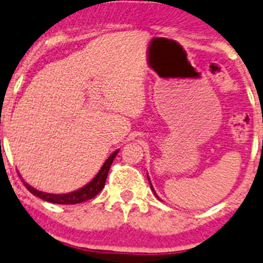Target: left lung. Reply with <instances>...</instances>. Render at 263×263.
<instances>
[{"instance_id":"1","label":"left lung","mask_w":263,"mask_h":263,"mask_svg":"<svg viewBox=\"0 0 263 263\" xmlns=\"http://www.w3.org/2000/svg\"><path fill=\"white\" fill-rule=\"evenodd\" d=\"M147 180H149V183H150V187H151V190H153V192L155 193V196H156V192H155V190H154L153 184H151V182H150V178H149V176H147ZM156 197H157V196H156ZM157 198H159V197H157Z\"/></svg>"}]
</instances>
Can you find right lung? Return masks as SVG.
<instances>
[{
    "instance_id": "right-lung-1",
    "label": "right lung",
    "mask_w": 263,
    "mask_h": 263,
    "mask_svg": "<svg viewBox=\"0 0 263 263\" xmlns=\"http://www.w3.org/2000/svg\"><path fill=\"white\" fill-rule=\"evenodd\" d=\"M118 153L119 150H116L112 155L108 157L106 162L103 163V166H102L100 171H98V174L93 177V180L88 182L86 186L80 188V190L73 191V192L65 193V194L45 193V192H42V191L35 190V188H33L32 186H29V184H28L27 182H24L23 180L22 181H23L24 186H26V188L30 193L34 194L35 197H39V198H42L43 200H46V202L55 203V204H77V203H82L88 199H92L93 197L97 196L102 190H103L104 183H106V180H107L108 171H109L110 165H112L114 157L117 156V154ZM18 174H20V172H18Z\"/></svg>"
}]
</instances>
